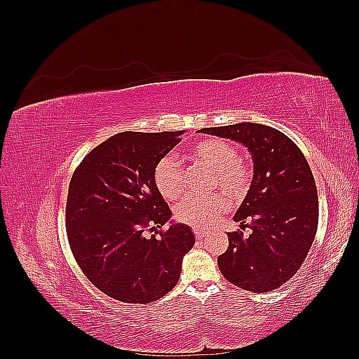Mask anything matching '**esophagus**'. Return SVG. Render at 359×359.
Listing matches in <instances>:
<instances>
[{"instance_id": "1", "label": "esophagus", "mask_w": 359, "mask_h": 359, "mask_svg": "<svg viewBox=\"0 0 359 359\" xmlns=\"http://www.w3.org/2000/svg\"><path fill=\"white\" fill-rule=\"evenodd\" d=\"M194 235H196V240H202V238L206 235V232L202 229H194Z\"/></svg>"}]
</instances>
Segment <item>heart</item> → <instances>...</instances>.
<instances>
[{
	"mask_svg": "<svg viewBox=\"0 0 359 359\" xmlns=\"http://www.w3.org/2000/svg\"><path fill=\"white\" fill-rule=\"evenodd\" d=\"M189 157L214 172L212 189H220L233 201L245 196L252 182V172L241 158H238L233 145L222 139H203L190 148ZM154 184L165 199H178L184 191L181 163L173 156L161 157L154 168ZM227 206V201L222 196L187 198L175 206V217L193 227H208L226 212Z\"/></svg>",
	"mask_w": 359,
	"mask_h": 359,
	"instance_id": "1",
	"label": "heart"
}]
</instances>
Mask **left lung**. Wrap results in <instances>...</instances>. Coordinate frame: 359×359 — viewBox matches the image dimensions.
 <instances>
[{
    "mask_svg": "<svg viewBox=\"0 0 359 359\" xmlns=\"http://www.w3.org/2000/svg\"><path fill=\"white\" fill-rule=\"evenodd\" d=\"M201 132L235 140L253 160L252 186L233 215L252 232L227 233L229 247L217 257L223 277L253 293L283 286L306 260L318 231V189L306 157L285 133L264 124Z\"/></svg>",
    "mask_w": 359,
    "mask_h": 359,
    "instance_id": "left-lung-1",
    "label": "left lung"
}]
</instances>
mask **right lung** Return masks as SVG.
Masks as SVG:
<instances>
[{
  "mask_svg": "<svg viewBox=\"0 0 359 359\" xmlns=\"http://www.w3.org/2000/svg\"><path fill=\"white\" fill-rule=\"evenodd\" d=\"M182 133H118L73 173L66 208L70 248L86 278L114 299L149 304L165 297L194 245L191 227L184 223L170 222L160 238L144 233L172 217L156 189L154 168Z\"/></svg>",
  "mask_w": 359,
  "mask_h": 359,
  "instance_id": "add662e5",
  "label": "right lung"
}]
</instances>
